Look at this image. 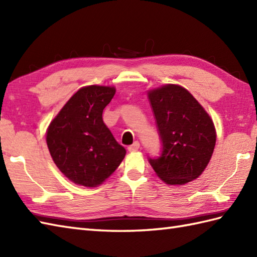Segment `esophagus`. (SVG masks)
<instances>
[{"label":"esophagus","instance_id":"obj_1","mask_svg":"<svg viewBox=\"0 0 257 257\" xmlns=\"http://www.w3.org/2000/svg\"><path fill=\"white\" fill-rule=\"evenodd\" d=\"M139 148H140V144L138 143V141H135V143L132 146L128 147V150L129 151H136V150H138Z\"/></svg>","mask_w":257,"mask_h":257}]
</instances>
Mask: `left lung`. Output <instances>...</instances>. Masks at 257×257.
Instances as JSON below:
<instances>
[{
  "label": "left lung",
  "mask_w": 257,
  "mask_h": 257,
  "mask_svg": "<svg viewBox=\"0 0 257 257\" xmlns=\"http://www.w3.org/2000/svg\"><path fill=\"white\" fill-rule=\"evenodd\" d=\"M162 151L149 158L157 176L167 184H185L200 177L213 154L216 133L211 117L190 92L179 85L148 91Z\"/></svg>",
  "instance_id": "1"
}]
</instances>
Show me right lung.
Here are the masks:
<instances>
[{
  "mask_svg": "<svg viewBox=\"0 0 257 257\" xmlns=\"http://www.w3.org/2000/svg\"><path fill=\"white\" fill-rule=\"evenodd\" d=\"M114 92V87L109 86L83 87L48 125L46 143L53 161L76 184L88 188L101 184L125 156V149L102 120L103 109Z\"/></svg>",
  "mask_w": 257,
  "mask_h": 257,
  "instance_id": "obj_1",
  "label": "right lung"
}]
</instances>
